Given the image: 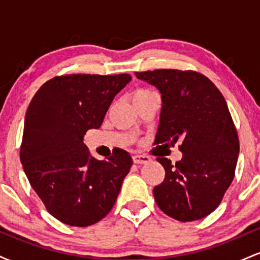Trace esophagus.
Segmentation results:
<instances>
[{
  "label": "esophagus",
  "instance_id": "1",
  "mask_svg": "<svg viewBox=\"0 0 260 260\" xmlns=\"http://www.w3.org/2000/svg\"><path fill=\"white\" fill-rule=\"evenodd\" d=\"M150 156L144 154H134L133 155V162L134 164H148L150 161Z\"/></svg>",
  "mask_w": 260,
  "mask_h": 260
}]
</instances>
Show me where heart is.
Here are the masks:
<instances>
[{"label":"heart","instance_id":"heart-1","mask_svg":"<svg viewBox=\"0 0 260 260\" xmlns=\"http://www.w3.org/2000/svg\"><path fill=\"white\" fill-rule=\"evenodd\" d=\"M149 92H151L150 90H147V89H138V90H136L133 92V100L134 99H138V98H142L144 96V95L149 94Z\"/></svg>","mask_w":260,"mask_h":260}]
</instances>
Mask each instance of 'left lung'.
Listing matches in <instances>:
<instances>
[{
  "label": "left lung",
  "instance_id": "8db88e82",
  "mask_svg": "<svg viewBox=\"0 0 260 260\" xmlns=\"http://www.w3.org/2000/svg\"><path fill=\"white\" fill-rule=\"evenodd\" d=\"M136 77L161 92L155 144L181 143L180 161L156 159L165 178L154 187L155 202L178 221L203 219L219 207L235 177L240 142L228 104L215 84L194 71L155 70Z\"/></svg>",
  "mask_w": 260,
  "mask_h": 260
}]
</instances>
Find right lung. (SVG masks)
Returning <instances> with one entry per match:
<instances>
[{
    "instance_id": "obj_1",
    "label": "right lung",
    "mask_w": 260,
    "mask_h": 260,
    "mask_svg": "<svg viewBox=\"0 0 260 260\" xmlns=\"http://www.w3.org/2000/svg\"><path fill=\"white\" fill-rule=\"evenodd\" d=\"M129 74H67L47 80L25 113L20 162L45 208L61 222L85 228L115 205L132 166L117 149L106 160L92 157L83 143L86 131L103 123L113 98Z\"/></svg>"
}]
</instances>
